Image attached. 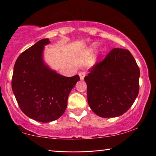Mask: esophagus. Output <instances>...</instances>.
<instances>
[{
	"instance_id": "1",
	"label": "esophagus",
	"mask_w": 156,
	"mask_h": 156,
	"mask_svg": "<svg viewBox=\"0 0 156 156\" xmlns=\"http://www.w3.org/2000/svg\"><path fill=\"white\" fill-rule=\"evenodd\" d=\"M85 76H86V73H85V72H81V73H79L80 79L81 80H83V78H84Z\"/></svg>"
}]
</instances>
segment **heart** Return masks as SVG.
<instances>
[{"mask_svg":"<svg viewBox=\"0 0 156 156\" xmlns=\"http://www.w3.org/2000/svg\"><path fill=\"white\" fill-rule=\"evenodd\" d=\"M98 43H94V44H92L90 45V47H89V49H88V52H93V51H94L96 49V47H98Z\"/></svg>","mask_w":156,"mask_h":156,"instance_id":"1","label":"heart"}]
</instances>
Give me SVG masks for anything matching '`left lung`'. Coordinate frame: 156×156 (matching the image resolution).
<instances>
[{"instance_id":"8db88e82","label":"left lung","mask_w":156,"mask_h":156,"mask_svg":"<svg viewBox=\"0 0 156 156\" xmlns=\"http://www.w3.org/2000/svg\"><path fill=\"white\" fill-rule=\"evenodd\" d=\"M84 78L90 108L104 118L125 113L139 93L140 69L128 50L114 48Z\"/></svg>"}]
</instances>
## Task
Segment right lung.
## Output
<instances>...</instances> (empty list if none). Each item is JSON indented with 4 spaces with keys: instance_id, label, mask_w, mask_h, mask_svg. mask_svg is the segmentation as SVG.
I'll return each mask as SVG.
<instances>
[{
    "instance_id": "right-lung-1",
    "label": "right lung",
    "mask_w": 156,
    "mask_h": 156,
    "mask_svg": "<svg viewBox=\"0 0 156 156\" xmlns=\"http://www.w3.org/2000/svg\"><path fill=\"white\" fill-rule=\"evenodd\" d=\"M49 39H41L21 53L15 62L12 90L19 107L27 117L50 122L63 114L72 88L79 76L66 77L51 69L43 58Z\"/></svg>"
}]
</instances>
